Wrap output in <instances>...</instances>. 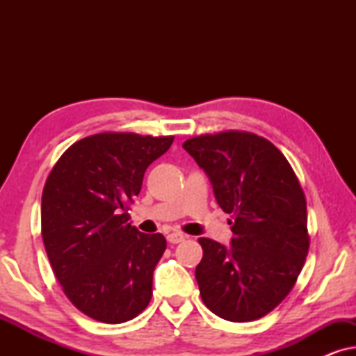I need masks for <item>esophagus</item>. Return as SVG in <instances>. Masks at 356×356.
<instances>
[{"instance_id":"obj_1","label":"esophagus","mask_w":356,"mask_h":356,"mask_svg":"<svg viewBox=\"0 0 356 356\" xmlns=\"http://www.w3.org/2000/svg\"><path fill=\"white\" fill-rule=\"evenodd\" d=\"M167 240L170 243H173V245H177V243H181V241L186 240V235H184V233H181V232H170L167 235Z\"/></svg>"}]
</instances>
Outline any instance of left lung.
<instances>
[{"instance_id":"left-lung-1","label":"left lung","mask_w":356,"mask_h":356,"mask_svg":"<svg viewBox=\"0 0 356 356\" xmlns=\"http://www.w3.org/2000/svg\"><path fill=\"white\" fill-rule=\"evenodd\" d=\"M183 149L233 213L230 246L201 238L196 280L218 318L248 323L270 313L293 289L308 256L306 199L285 155L259 136L227 131L188 139Z\"/></svg>"}]
</instances>
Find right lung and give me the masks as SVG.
<instances>
[{
	"instance_id": "1",
	"label": "right lung",
	"mask_w": 356,
	"mask_h": 356,
	"mask_svg": "<svg viewBox=\"0 0 356 356\" xmlns=\"http://www.w3.org/2000/svg\"><path fill=\"white\" fill-rule=\"evenodd\" d=\"M173 136L102 133L61 155L42 194V236L48 259L72 305L100 323L143 313L167 240L128 222L145 170Z\"/></svg>"
}]
</instances>
